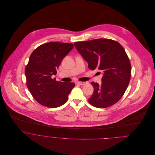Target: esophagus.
<instances>
[{
  "label": "esophagus",
  "instance_id": "obj_1",
  "mask_svg": "<svg viewBox=\"0 0 155 155\" xmlns=\"http://www.w3.org/2000/svg\"><path fill=\"white\" fill-rule=\"evenodd\" d=\"M87 84V82H78V84H79V85H80L81 86H83V85H85Z\"/></svg>",
  "mask_w": 155,
  "mask_h": 155
}]
</instances>
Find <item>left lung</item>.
I'll return each mask as SVG.
<instances>
[{
    "label": "left lung",
    "mask_w": 155,
    "mask_h": 155,
    "mask_svg": "<svg viewBox=\"0 0 155 155\" xmlns=\"http://www.w3.org/2000/svg\"><path fill=\"white\" fill-rule=\"evenodd\" d=\"M88 63V68L103 71L102 83L91 82L94 91L89 103L97 108H106L123 96L131 78V64L124 48L116 41L98 39L74 43Z\"/></svg>",
    "instance_id": "8db88e82"
}]
</instances>
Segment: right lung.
I'll return each mask as SVG.
<instances>
[{
  "instance_id": "1",
  "label": "right lung",
  "mask_w": 155,
  "mask_h": 155,
  "mask_svg": "<svg viewBox=\"0 0 155 155\" xmlns=\"http://www.w3.org/2000/svg\"><path fill=\"white\" fill-rule=\"evenodd\" d=\"M73 47L72 44L48 42L38 47L31 54L25 69L27 87L42 106H61L75 86L74 83L58 82L51 78L57 74V68Z\"/></svg>"
}]
</instances>
